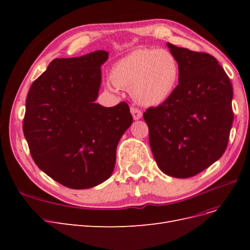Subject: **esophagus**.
<instances>
[{
  "instance_id": "34e87169",
  "label": "esophagus",
  "mask_w": 250,
  "mask_h": 250,
  "mask_svg": "<svg viewBox=\"0 0 250 250\" xmlns=\"http://www.w3.org/2000/svg\"><path fill=\"white\" fill-rule=\"evenodd\" d=\"M130 112H131V115H132L134 120H139L143 116V112L139 108L135 107V106H131L130 107Z\"/></svg>"
}]
</instances>
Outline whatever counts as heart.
Here are the masks:
<instances>
[{"mask_svg": "<svg viewBox=\"0 0 250 250\" xmlns=\"http://www.w3.org/2000/svg\"><path fill=\"white\" fill-rule=\"evenodd\" d=\"M179 65L172 53L165 49L143 48L121 58L111 70L113 85L132 89V95L144 105H158L166 101L176 87Z\"/></svg>", "mask_w": 250, "mask_h": 250, "instance_id": "obj_1", "label": "heart"}]
</instances>
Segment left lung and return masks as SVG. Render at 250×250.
Wrapping results in <instances>:
<instances>
[{"label":"left lung","instance_id":"obj_1","mask_svg":"<svg viewBox=\"0 0 250 250\" xmlns=\"http://www.w3.org/2000/svg\"><path fill=\"white\" fill-rule=\"evenodd\" d=\"M179 65L178 85L144 112L154 160L165 174L188 178L219 160L233 121L232 85L218 60L168 42Z\"/></svg>","mask_w":250,"mask_h":250}]
</instances>
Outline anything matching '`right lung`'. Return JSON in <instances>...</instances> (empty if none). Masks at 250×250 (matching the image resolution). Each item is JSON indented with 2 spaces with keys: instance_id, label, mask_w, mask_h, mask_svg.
Wrapping results in <instances>:
<instances>
[{
  "instance_id": "1",
  "label": "right lung",
  "mask_w": 250,
  "mask_h": 250,
  "mask_svg": "<svg viewBox=\"0 0 250 250\" xmlns=\"http://www.w3.org/2000/svg\"><path fill=\"white\" fill-rule=\"evenodd\" d=\"M106 51L55 58L30 86L22 131L34 163L70 188H93L110 177L116 150L132 123L126 102L95 103Z\"/></svg>"
}]
</instances>
